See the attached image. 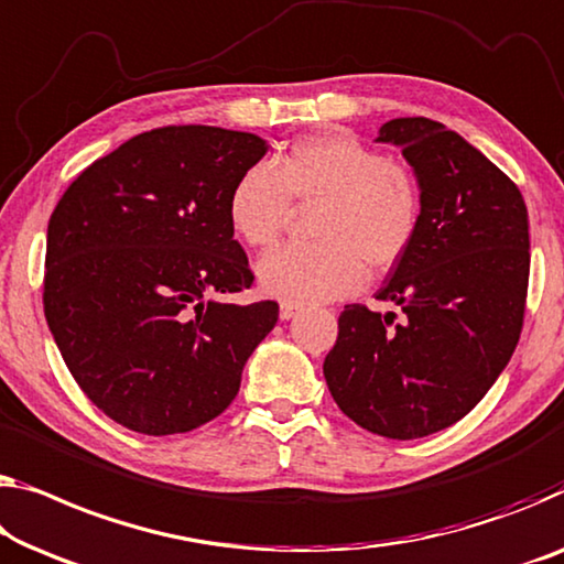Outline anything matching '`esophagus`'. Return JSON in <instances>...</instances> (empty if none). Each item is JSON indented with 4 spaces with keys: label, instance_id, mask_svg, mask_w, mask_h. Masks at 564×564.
<instances>
[{
    "label": "esophagus",
    "instance_id": "1",
    "mask_svg": "<svg viewBox=\"0 0 564 564\" xmlns=\"http://www.w3.org/2000/svg\"><path fill=\"white\" fill-rule=\"evenodd\" d=\"M279 314H281V318H283V322H289V318H293V316H296V314H299V306H296V304H285V301H283Z\"/></svg>",
    "mask_w": 564,
    "mask_h": 564
}]
</instances>
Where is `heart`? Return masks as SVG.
<instances>
[{"instance_id":"b5f03b06","label":"heart","mask_w":564,"mask_h":564,"mask_svg":"<svg viewBox=\"0 0 564 564\" xmlns=\"http://www.w3.org/2000/svg\"><path fill=\"white\" fill-rule=\"evenodd\" d=\"M296 205H318L308 246L260 258L265 296L311 306L362 289L367 268L390 271L420 228V189L405 164L382 159L344 131H322L293 144L275 170L256 164L228 197L232 232L256 250L271 248Z\"/></svg>"}]
</instances>
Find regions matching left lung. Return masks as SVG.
Segmentation results:
<instances>
[{
    "label": "left lung",
    "instance_id": "obj_1",
    "mask_svg": "<svg viewBox=\"0 0 564 564\" xmlns=\"http://www.w3.org/2000/svg\"><path fill=\"white\" fill-rule=\"evenodd\" d=\"M375 141L402 149L420 189L413 246L377 291L405 316L344 306L324 377L357 425L413 441L468 415L514 355L529 215L517 184L438 121L392 119Z\"/></svg>",
    "mask_w": 564,
    "mask_h": 564
}]
</instances>
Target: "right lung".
<instances>
[{
  "label": "right lung",
  "instance_id": "obj_1",
  "mask_svg": "<svg viewBox=\"0 0 564 564\" xmlns=\"http://www.w3.org/2000/svg\"><path fill=\"white\" fill-rule=\"evenodd\" d=\"M268 141L217 126L139 133L80 172L47 225L45 318L98 410L144 435L187 433L235 400L279 304L253 285L228 197Z\"/></svg>",
  "mask_w": 564,
  "mask_h": 564
}]
</instances>
